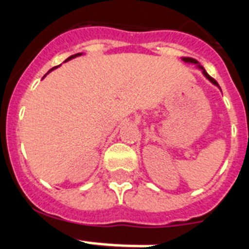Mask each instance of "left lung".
<instances>
[{
    "mask_svg": "<svg viewBox=\"0 0 249 249\" xmlns=\"http://www.w3.org/2000/svg\"><path fill=\"white\" fill-rule=\"evenodd\" d=\"M182 61H183V62H186V63H192V65L197 66V68H198V70H201L202 73H203V76L206 77L207 80L210 81L211 83H213V85H214V86H217V87H218V89H221V87H219V85H218V83H217V81H215L214 78H212V77H211L210 74L207 73L206 70H204V68H203V66L199 65V62H198V61H197V59L191 58V57H182Z\"/></svg>",
    "mask_w": 249,
    "mask_h": 249,
    "instance_id": "8db88e82",
    "label": "left lung"
}]
</instances>
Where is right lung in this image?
Returning <instances> with one entry per match:
<instances>
[{"instance_id": "right-lung-1", "label": "right lung", "mask_w": 249, "mask_h": 249, "mask_svg": "<svg viewBox=\"0 0 249 249\" xmlns=\"http://www.w3.org/2000/svg\"><path fill=\"white\" fill-rule=\"evenodd\" d=\"M81 54H82V53H76V54H72V56H70V57H68V58H67V59H66L65 62H67V61H70V59H72V58H76V57L81 56ZM54 68H57V67H53V68H51V70H50V71H48V72H47V73H50V72H51V71H53ZM47 73H46V74H47ZM46 74H45V76H43V77H46Z\"/></svg>"}]
</instances>
